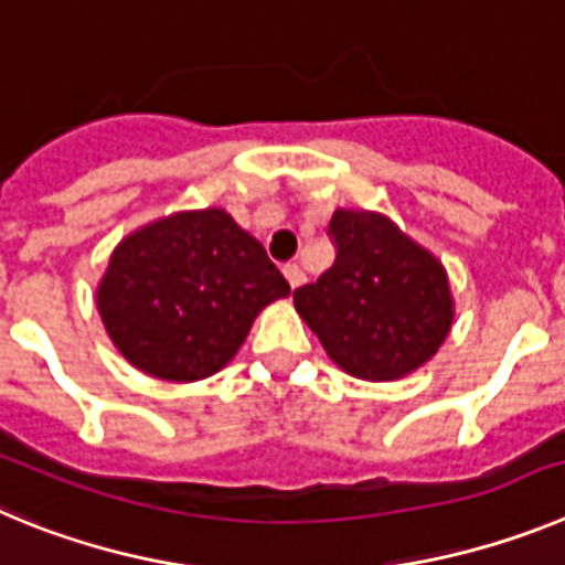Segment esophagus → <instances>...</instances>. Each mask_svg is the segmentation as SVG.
<instances>
[{
    "instance_id": "obj_1",
    "label": "esophagus",
    "mask_w": 565,
    "mask_h": 565,
    "mask_svg": "<svg viewBox=\"0 0 565 565\" xmlns=\"http://www.w3.org/2000/svg\"><path fill=\"white\" fill-rule=\"evenodd\" d=\"M284 276H287L289 287L292 289H298L303 281H307V276H303V270L298 267V264H287V267H284Z\"/></svg>"
}]
</instances>
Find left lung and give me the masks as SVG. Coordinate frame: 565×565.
Instances as JSON below:
<instances>
[{"instance_id":"8db88e82","label":"left lung","mask_w":565,"mask_h":565,"mask_svg":"<svg viewBox=\"0 0 565 565\" xmlns=\"http://www.w3.org/2000/svg\"><path fill=\"white\" fill-rule=\"evenodd\" d=\"M329 236L334 264L295 289L292 301L332 363L369 383H391L428 363L456 315L439 258L385 213L363 207H338Z\"/></svg>"}]
</instances>
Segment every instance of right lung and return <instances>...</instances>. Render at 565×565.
<instances>
[{
  "label": "right lung",
  "instance_id": "1",
  "mask_svg": "<svg viewBox=\"0 0 565 565\" xmlns=\"http://www.w3.org/2000/svg\"><path fill=\"white\" fill-rule=\"evenodd\" d=\"M289 284L258 238L222 207L180 211L137 227L98 284L100 320L135 369L196 383L236 358L253 320Z\"/></svg>",
  "mask_w": 565,
  "mask_h": 565
}]
</instances>
